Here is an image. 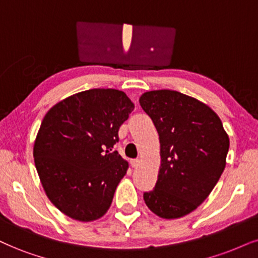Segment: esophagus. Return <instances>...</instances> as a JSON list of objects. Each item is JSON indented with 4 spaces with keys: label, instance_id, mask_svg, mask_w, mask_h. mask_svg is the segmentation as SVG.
Here are the masks:
<instances>
[{
    "label": "esophagus",
    "instance_id": "esophagus-1",
    "mask_svg": "<svg viewBox=\"0 0 258 258\" xmlns=\"http://www.w3.org/2000/svg\"><path fill=\"white\" fill-rule=\"evenodd\" d=\"M140 163H141L140 159H132V160H130V165H132V167H138Z\"/></svg>",
    "mask_w": 258,
    "mask_h": 258
}]
</instances>
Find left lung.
<instances>
[{
    "label": "left lung",
    "mask_w": 258,
    "mask_h": 258,
    "mask_svg": "<svg viewBox=\"0 0 258 258\" xmlns=\"http://www.w3.org/2000/svg\"><path fill=\"white\" fill-rule=\"evenodd\" d=\"M140 105L153 120L161 164L146 205L163 219L189 214L205 201L226 166L230 139L208 105L180 92H146Z\"/></svg>",
    "instance_id": "8db88e82"
}]
</instances>
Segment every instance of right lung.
I'll use <instances>...</instances> for the list:
<instances>
[{
  "label": "right lung",
  "mask_w": 258,
  "mask_h": 258,
  "mask_svg": "<svg viewBox=\"0 0 258 258\" xmlns=\"http://www.w3.org/2000/svg\"><path fill=\"white\" fill-rule=\"evenodd\" d=\"M133 110L124 92L93 88L46 112L34 141V164L46 196L69 218L93 221L109 211L129 167L113 146Z\"/></svg>",
  "instance_id": "obj_1"
}]
</instances>
